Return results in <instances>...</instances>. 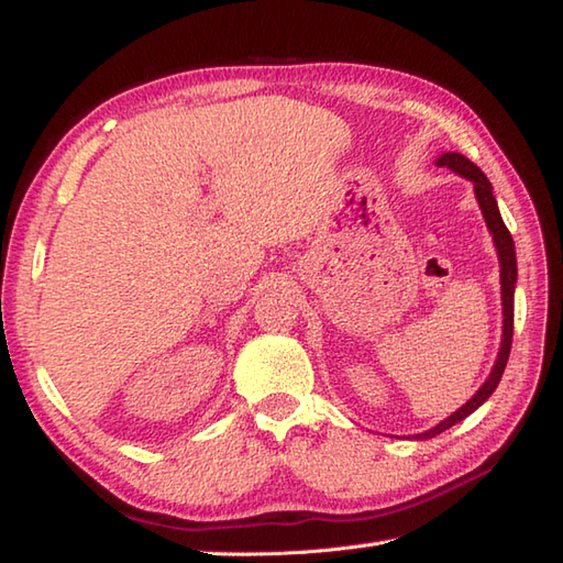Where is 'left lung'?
Instances as JSON below:
<instances>
[{"label":"left lung","instance_id":"obj_1","mask_svg":"<svg viewBox=\"0 0 563 563\" xmlns=\"http://www.w3.org/2000/svg\"><path fill=\"white\" fill-rule=\"evenodd\" d=\"M438 166H448V169H452L454 174L470 178V181L474 184V194H476V200H479V208L484 212V220H486L488 232L494 234V244H496L498 263H500V300H504V339H500L498 361H496V365L492 369V375H488V379L479 387V391H476L474 397L462 406V409H457L452 416H448L445 421H440L435 428L426 430V433L413 435L416 440L435 438V435L442 433V430H448L454 423L464 421L466 416L479 409V406L496 391L500 377H504V369H506L508 355H510V345H512V295H516V280H518L516 244H512V236L508 232V227H506L504 218H500V212H498V202L494 198L492 181H488V178L484 176V172L479 169V166L466 159L464 154H457V152H445V154H442V157L438 159Z\"/></svg>","mask_w":563,"mask_h":563}]
</instances>
